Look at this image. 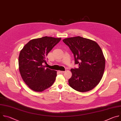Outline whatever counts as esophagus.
Returning <instances> with one entry per match:
<instances>
[{
    "label": "esophagus",
    "instance_id": "esophagus-1",
    "mask_svg": "<svg viewBox=\"0 0 121 121\" xmlns=\"http://www.w3.org/2000/svg\"><path fill=\"white\" fill-rule=\"evenodd\" d=\"M65 71H59V72L60 74H63L64 73H65Z\"/></svg>",
    "mask_w": 121,
    "mask_h": 121
}]
</instances>
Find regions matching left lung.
Listing matches in <instances>:
<instances>
[{
	"mask_svg": "<svg viewBox=\"0 0 121 121\" xmlns=\"http://www.w3.org/2000/svg\"><path fill=\"white\" fill-rule=\"evenodd\" d=\"M73 54L75 65L68 80L70 87L79 92H87L99 83L104 73L105 60L102 51L95 42L80 36L63 40Z\"/></svg>",
	"mask_w": 121,
	"mask_h": 121,
	"instance_id": "1",
	"label": "left lung"
}]
</instances>
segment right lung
<instances>
[{
  "label": "right lung",
  "mask_w": 121,
  "mask_h": 121,
  "mask_svg": "<svg viewBox=\"0 0 121 121\" xmlns=\"http://www.w3.org/2000/svg\"><path fill=\"white\" fill-rule=\"evenodd\" d=\"M44 36L30 41L21 51L19 70L22 79L32 90L41 92L53 84L57 72L46 68V56L61 40Z\"/></svg>",
  "instance_id": "1"
}]
</instances>
